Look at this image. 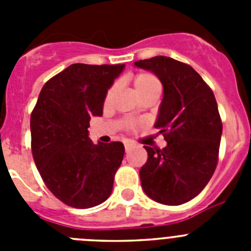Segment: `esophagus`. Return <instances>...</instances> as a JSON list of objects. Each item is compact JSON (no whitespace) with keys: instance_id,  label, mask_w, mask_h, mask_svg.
<instances>
[{"instance_id":"esophagus-1","label":"esophagus","mask_w":251,"mask_h":251,"mask_svg":"<svg viewBox=\"0 0 251 251\" xmlns=\"http://www.w3.org/2000/svg\"><path fill=\"white\" fill-rule=\"evenodd\" d=\"M133 147H134V143H132V142H126V143H124V148H126V152L130 151Z\"/></svg>"}]
</instances>
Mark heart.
Listing matches in <instances>:
<instances>
[{"label": "heart", "mask_w": 251, "mask_h": 251, "mask_svg": "<svg viewBox=\"0 0 251 251\" xmlns=\"http://www.w3.org/2000/svg\"><path fill=\"white\" fill-rule=\"evenodd\" d=\"M134 88H136L137 94L141 95L152 89H161V83H159L158 79L153 74H150V73H141V74L136 75V77H134ZM112 92L113 89H110L108 95H106V100L112 95ZM130 124L132 123H129V126Z\"/></svg>", "instance_id": "heart-1"}]
</instances>
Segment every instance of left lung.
I'll use <instances>...</instances> for the list:
<instances>
[{
	"mask_svg": "<svg viewBox=\"0 0 251 251\" xmlns=\"http://www.w3.org/2000/svg\"><path fill=\"white\" fill-rule=\"evenodd\" d=\"M163 85L154 127L167 146H145L148 159L139 170L143 191L152 200L176 206L202 191L215 172L223 123L212 90L187 64L167 56L139 60Z\"/></svg>",
	"mask_w": 251,
	"mask_h": 251,
	"instance_id": "8db88e82",
	"label": "left lung"
}]
</instances>
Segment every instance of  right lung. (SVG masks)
Wrapping results in <instances>:
<instances>
[{"mask_svg":"<svg viewBox=\"0 0 251 251\" xmlns=\"http://www.w3.org/2000/svg\"><path fill=\"white\" fill-rule=\"evenodd\" d=\"M126 65L73 64L43 86L31 114V150L46 187L65 205L89 208L112 194L122 142L94 145L92 117L103 115L108 89Z\"/></svg>","mask_w":251,"mask_h":251,"instance_id":"1","label":"right lung"}]
</instances>
